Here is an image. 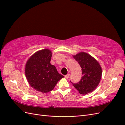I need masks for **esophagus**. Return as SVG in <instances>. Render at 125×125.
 I'll return each instance as SVG.
<instances>
[{
	"label": "esophagus",
	"instance_id": "34e87169",
	"mask_svg": "<svg viewBox=\"0 0 125 125\" xmlns=\"http://www.w3.org/2000/svg\"><path fill=\"white\" fill-rule=\"evenodd\" d=\"M69 75H70L69 74H66V75H65V77L66 79H68V78H69Z\"/></svg>",
	"mask_w": 125,
	"mask_h": 125
}]
</instances>
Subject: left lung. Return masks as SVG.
<instances>
[{"label": "left lung", "mask_w": 125, "mask_h": 125, "mask_svg": "<svg viewBox=\"0 0 125 125\" xmlns=\"http://www.w3.org/2000/svg\"><path fill=\"white\" fill-rule=\"evenodd\" d=\"M80 65L82 77L77 83H73L74 88L81 94L92 92L99 85L102 77V68L99 63L90 55L80 52L73 56Z\"/></svg>", "instance_id": "8db88e82"}]
</instances>
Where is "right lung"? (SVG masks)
I'll list each match as a JSON object with an SVG mask.
<instances>
[{
	"instance_id": "right-lung-1",
	"label": "right lung",
	"mask_w": 125,
	"mask_h": 125,
	"mask_svg": "<svg viewBox=\"0 0 125 125\" xmlns=\"http://www.w3.org/2000/svg\"><path fill=\"white\" fill-rule=\"evenodd\" d=\"M52 56L50 50L44 49L36 52L26 62V79L30 85L37 91L44 93L51 91L57 83L64 77L51 64Z\"/></svg>"
}]
</instances>
